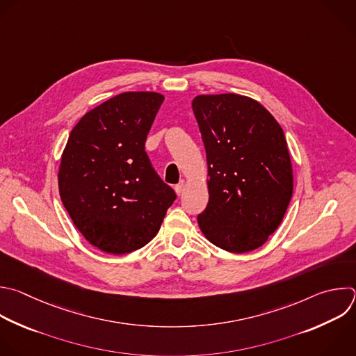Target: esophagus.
Instances as JSON below:
<instances>
[{"mask_svg": "<svg viewBox=\"0 0 356 356\" xmlns=\"http://www.w3.org/2000/svg\"><path fill=\"white\" fill-rule=\"evenodd\" d=\"M183 190H184V180H180V181L175 186V191H176L177 195H180V194L183 193Z\"/></svg>", "mask_w": 356, "mask_h": 356, "instance_id": "esophagus-1", "label": "esophagus"}]
</instances>
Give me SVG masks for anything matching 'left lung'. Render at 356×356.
I'll list each match as a JSON object with an SVG mask.
<instances>
[{
	"label": "left lung",
	"mask_w": 356,
	"mask_h": 356,
	"mask_svg": "<svg viewBox=\"0 0 356 356\" xmlns=\"http://www.w3.org/2000/svg\"><path fill=\"white\" fill-rule=\"evenodd\" d=\"M208 163L207 208L197 216L215 246L248 253L280 226L293 191L281 126L259 102L234 93L193 100Z\"/></svg>",
	"instance_id": "1"
}]
</instances>
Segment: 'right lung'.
Wrapping results in <instances>:
<instances>
[{
  "label": "right lung",
  "mask_w": 356,
  "mask_h": 356,
  "mask_svg": "<svg viewBox=\"0 0 356 356\" xmlns=\"http://www.w3.org/2000/svg\"><path fill=\"white\" fill-rule=\"evenodd\" d=\"M163 99L156 92L120 93L88 111L70 134L58 172L61 201L102 252L144 248L176 200L145 152Z\"/></svg>",
  "instance_id": "obj_1"
}]
</instances>
